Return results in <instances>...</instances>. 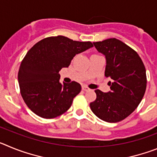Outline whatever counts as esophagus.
<instances>
[{
	"mask_svg": "<svg viewBox=\"0 0 157 157\" xmlns=\"http://www.w3.org/2000/svg\"><path fill=\"white\" fill-rule=\"evenodd\" d=\"M82 90H84V91L90 90V89H89L87 86H83L82 87Z\"/></svg>",
	"mask_w": 157,
	"mask_h": 157,
	"instance_id": "esophagus-1",
	"label": "esophagus"
}]
</instances>
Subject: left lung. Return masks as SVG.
Returning a JSON list of instances; mask_svg holds the SVG:
<instances>
[{
	"mask_svg": "<svg viewBox=\"0 0 157 157\" xmlns=\"http://www.w3.org/2000/svg\"><path fill=\"white\" fill-rule=\"evenodd\" d=\"M106 58L105 75L109 78L111 91L96 90L97 98L90 104L99 119L117 123L130 116L138 106L146 90V71L137 52L116 38L94 42Z\"/></svg>",
	"mask_w": 157,
	"mask_h": 157,
	"instance_id": "1",
	"label": "left lung"
}]
</instances>
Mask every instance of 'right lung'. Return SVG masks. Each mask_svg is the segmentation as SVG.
<instances>
[{
    "label": "right lung",
    "instance_id": "add662e5",
    "mask_svg": "<svg viewBox=\"0 0 157 157\" xmlns=\"http://www.w3.org/2000/svg\"><path fill=\"white\" fill-rule=\"evenodd\" d=\"M93 46L90 41L59 35L44 38L30 48L19 67L18 81L22 98L32 112L52 119L70 109L81 85L76 82L61 84L59 71L70 65L76 54Z\"/></svg>",
    "mask_w": 157,
    "mask_h": 157
}]
</instances>
